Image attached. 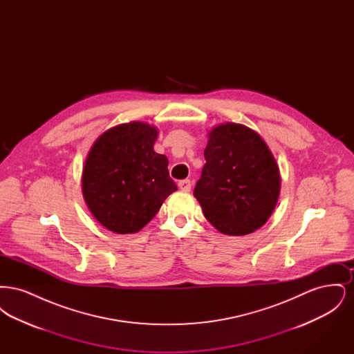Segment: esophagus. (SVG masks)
Returning <instances> with one entry per match:
<instances>
[{"instance_id":"34e87169","label":"esophagus","mask_w":354,"mask_h":354,"mask_svg":"<svg viewBox=\"0 0 354 354\" xmlns=\"http://www.w3.org/2000/svg\"><path fill=\"white\" fill-rule=\"evenodd\" d=\"M178 185H179V188L182 189V191H185V192H188V191H191V182L188 180V179H185V180H180L179 183H178Z\"/></svg>"}]
</instances>
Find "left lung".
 <instances>
[{"label":"left lung","mask_w":354,"mask_h":354,"mask_svg":"<svg viewBox=\"0 0 354 354\" xmlns=\"http://www.w3.org/2000/svg\"><path fill=\"white\" fill-rule=\"evenodd\" d=\"M202 178L194 189L205 219L220 234H252L270 219L280 195L279 165L264 139L240 123L208 131Z\"/></svg>","instance_id":"8db88e82"}]
</instances>
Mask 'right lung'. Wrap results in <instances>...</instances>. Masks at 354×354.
Segmentation results:
<instances>
[{
    "mask_svg": "<svg viewBox=\"0 0 354 354\" xmlns=\"http://www.w3.org/2000/svg\"><path fill=\"white\" fill-rule=\"evenodd\" d=\"M159 130L130 122L97 138L82 169V195L91 215L119 235L139 232L178 189L169 159L153 151Z\"/></svg>",
    "mask_w": 354,
    "mask_h": 354,
    "instance_id": "right-lung-1",
    "label": "right lung"
}]
</instances>
